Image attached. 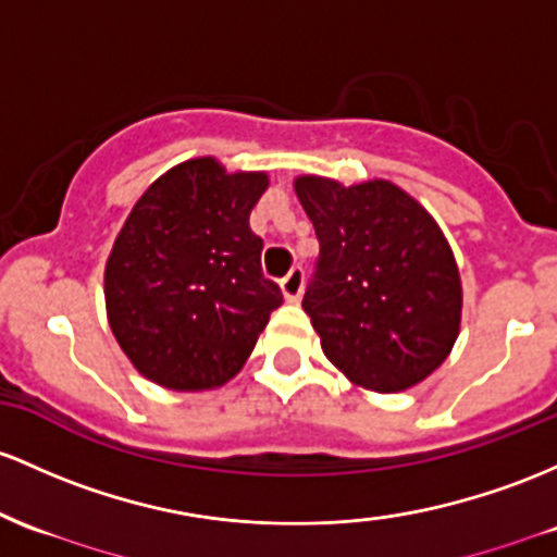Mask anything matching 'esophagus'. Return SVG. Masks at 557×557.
I'll use <instances>...</instances> for the list:
<instances>
[{"mask_svg": "<svg viewBox=\"0 0 557 557\" xmlns=\"http://www.w3.org/2000/svg\"><path fill=\"white\" fill-rule=\"evenodd\" d=\"M280 290H283L285 301H298L304 293V269L301 267L290 269V272L280 280Z\"/></svg>", "mask_w": 557, "mask_h": 557, "instance_id": "34e87169", "label": "esophagus"}]
</instances>
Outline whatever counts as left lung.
<instances>
[{
  "label": "left lung",
  "instance_id": "obj_1",
  "mask_svg": "<svg viewBox=\"0 0 557 557\" xmlns=\"http://www.w3.org/2000/svg\"><path fill=\"white\" fill-rule=\"evenodd\" d=\"M293 189L320 240L301 307L325 357L377 394L423 383L462 320L460 269L436 219L388 180L301 174Z\"/></svg>",
  "mask_w": 557,
  "mask_h": 557
}]
</instances>
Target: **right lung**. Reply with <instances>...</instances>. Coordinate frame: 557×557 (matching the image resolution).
Here are the masks:
<instances>
[{
    "instance_id": "1",
    "label": "right lung",
    "mask_w": 557,
    "mask_h": 557,
    "mask_svg": "<svg viewBox=\"0 0 557 557\" xmlns=\"http://www.w3.org/2000/svg\"><path fill=\"white\" fill-rule=\"evenodd\" d=\"M267 187V171H227L203 156L176 163L134 203L106 261V309L139 375L211 391L243 370L283 304L248 224Z\"/></svg>"
}]
</instances>
